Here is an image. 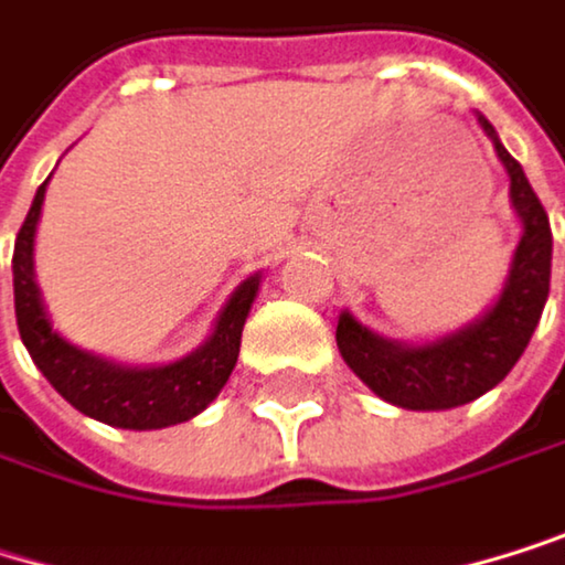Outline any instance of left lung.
Returning a JSON list of instances; mask_svg holds the SVG:
<instances>
[{"label":"left lung","instance_id":"8db88e82","mask_svg":"<svg viewBox=\"0 0 565 565\" xmlns=\"http://www.w3.org/2000/svg\"><path fill=\"white\" fill-rule=\"evenodd\" d=\"M479 124L492 137L495 153L509 170L512 207L522 217V241L515 247L512 270L495 308L476 324L425 348L385 341L361 328L348 311L338 318L334 338L348 369L379 398L415 412L456 408L495 388L512 372L519 354L526 351L550 298L553 231L546 207L540 204L519 160H512L509 150L495 140L489 119L479 116Z\"/></svg>","mask_w":565,"mask_h":565}]
</instances>
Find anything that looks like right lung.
Returning <instances> with one entry per match:
<instances>
[{
  "instance_id": "add662e5",
  "label": "right lung",
  "mask_w": 565,
  "mask_h": 565,
  "mask_svg": "<svg viewBox=\"0 0 565 565\" xmlns=\"http://www.w3.org/2000/svg\"><path fill=\"white\" fill-rule=\"evenodd\" d=\"M50 183V180H46ZM46 183L35 190L32 207L15 234L12 250V285H15V324L22 344L29 348L35 369L50 379V385L83 415L116 425V428H167L177 422L204 412L221 388L227 385L237 354H241V331L247 311L257 298V274L247 277L234 291L227 308L217 318L214 334L200 344L193 354L173 361L163 369H119L109 361L73 348L60 338L39 301V288L32 277V237L35 221L43 211Z\"/></svg>"
}]
</instances>
